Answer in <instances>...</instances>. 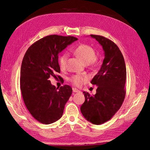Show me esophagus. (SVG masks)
Returning <instances> with one entry per match:
<instances>
[{"label": "esophagus", "mask_w": 150, "mask_h": 150, "mask_svg": "<svg viewBox=\"0 0 150 150\" xmlns=\"http://www.w3.org/2000/svg\"><path fill=\"white\" fill-rule=\"evenodd\" d=\"M72 90H73V92H74V93H78L80 91L78 89H76V88H72Z\"/></svg>", "instance_id": "34e87169"}]
</instances>
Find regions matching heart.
I'll list each match as a JSON object with an SVG mask.
<instances>
[{"label":"heart","mask_w":150,"mask_h":150,"mask_svg":"<svg viewBox=\"0 0 150 150\" xmlns=\"http://www.w3.org/2000/svg\"><path fill=\"white\" fill-rule=\"evenodd\" d=\"M74 53L77 55L85 64H94L96 62V52L94 49L88 44H82L77 46ZM67 55L66 53L61 54L58 57V63L60 69H64L65 67ZM88 79V76L86 75H75L71 76L70 81L74 85L80 86Z\"/></svg>","instance_id":"b5f03b06"}]
</instances>
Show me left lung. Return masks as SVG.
I'll list each match as a JSON object with an SVG mask.
<instances>
[{
    "label": "left lung",
    "instance_id": "1",
    "mask_svg": "<svg viewBox=\"0 0 150 150\" xmlns=\"http://www.w3.org/2000/svg\"><path fill=\"white\" fill-rule=\"evenodd\" d=\"M90 36L102 46L104 59L100 70L91 81L98 86L96 93L91 96L83 92L85 101L80 110L88 121L99 125L111 119L122 104L127 72L123 55L113 41L99 35Z\"/></svg>",
    "mask_w": 150,
    "mask_h": 150
}]
</instances>
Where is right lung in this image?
Instances as JSON below:
<instances>
[{"label": "right lung", "instance_id": "add662e5", "mask_svg": "<svg viewBox=\"0 0 150 150\" xmlns=\"http://www.w3.org/2000/svg\"><path fill=\"white\" fill-rule=\"evenodd\" d=\"M77 40L74 36H47L33 43L24 55L20 70L22 97L33 117L42 124H50L60 119L71 95L69 85L58 89L49 79L56 78L60 72L59 53Z\"/></svg>", "mask_w": 150, "mask_h": 150}]
</instances>
